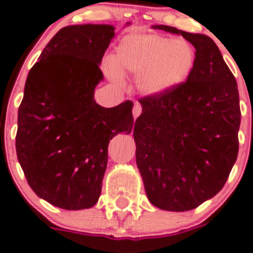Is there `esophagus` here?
Here are the masks:
<instances>
[{"label": "esophagus", "instance_id": "esophagus-1", "mask_svg": "<svg viewBox=\"0 0 253 253\" xmlns=\"http://www.w3.org/2000/svg\"><path fill=\"white\" fill-rule=\"evenodd\" d=\"M141 112H142V107H141L140 103H134L133 110H132V115H133L134 119H137L138 116L141 115Z\"/></svg>", "mask_w": 253, "mask_h": 253}]
</instances>
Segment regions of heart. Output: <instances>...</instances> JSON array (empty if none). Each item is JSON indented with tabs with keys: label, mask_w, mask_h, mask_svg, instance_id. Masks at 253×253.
Masks as SVG:
<instances>
[{
	"label": "heart",
	"mask_w": 253,
	"mask_h": 253,
	"mask_svg": "<svg viewBox=\"0 0 253 253\" xmlns=\"http://www.w3.org/2000/svg\"><path fill=\"white\" fill-rule=\"evenodd\" d=\"M195 62L188 42L159 35H129L117 46L113 65L107 66L112 79L121 72L137 77V87L147 96H160L186 81Z\"/></svg>",
	"instance_id": "b5f03b06"
}]
</instances>
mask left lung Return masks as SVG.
<instances>
[{
	"label": "left lung",
	"mask_w": 253,
	"mask_h": 253,
	"mask_svg": "<svg viewBox=\"0 0 253 253\" xmlns=\"http://www.w3.org/2000/svg\"><path fill=\"white\" fill-rule=\"evenodd\" d=\"M153 28L181 35L193 44L196 57L180 86L140 100L136 164L153 206L190 211L222 190L237 159V82L209 36L171 26Z\"/></svg>",
	"instance_id": "1"
}]
</instances>
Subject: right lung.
Here are the masks:
<instances>
[{
  "mask_svg": "<svg viewBox=\"0 0 253 253\" xmlns=\"http://www.w3.org/2000/svg\"><path fill=\"white\" fill-rule=\"evenodd\" d=\"M115 37L111 25H75L47 43L25 84L16 152L30 187L63 210L94 206L107 167L110 140L133 127L132 101L96 103L100 68Z\"/></svg>",
  "mask_w": 253,
  "mask_h": 253,
  "instance_id": "right-lung-1",
  "label": "right lung"
}]
</instances>
